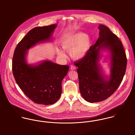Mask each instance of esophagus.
I'll return each mask as SVG.
<instances>
[{"label":"esophagus","instance_id":"34e87169","mask_svg":"<svg viewBox=\"0 0 135 135\" xmlns=\"http://www.w3.org/2000/svg\"><path fill=\"white\" fill-rule=\"evenodd\" d=\"M70 69H71V70H74L76 69V66H74V65H72L71 66V67H70Z\"/></svg>","mask_w":135,"mask_h":135}]
</instances>
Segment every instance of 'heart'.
Masks as SVG:
<instances>
[{
    "mask_svg": "<svg viewBox=\"0 0 135 135\" xmlns=\"http://www.w3.org/2000/svg\"><path fill=\"white\" fill-rule=\"evenodd\" d=\"M91 45V38L82 32L70 33L61 41L62 48L66 51H70L71 57L75 60L84 58L89 50ZM57 53L61 57H65V54L63 51L58 49Z\"/></svg>",
    "mask_w": 135,
    "mask_h": 135,
    "instance_id": "b5f03b06",
    "label": "heart"
}]
</instances>
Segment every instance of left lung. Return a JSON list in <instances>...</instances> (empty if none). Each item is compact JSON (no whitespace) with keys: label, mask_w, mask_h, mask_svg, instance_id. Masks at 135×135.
Wrapping results in <instances>:
<instances>
[{"label":"left lung","mask_w":135,"mask_h":135,"mask_svg":"<svg viewBox=\"0 0 135 135\" xmlns=\"http://www.w3.org/2000/svg\"><path fill=\"white\" fill-rule=\"evenodd\" d=\"M99 37L90 46L86 55L75 62L77 66L80 94L88 102L104 100L114 94L125 75L127 58L120 40L107 26L100 24ZM109 49L112 52L111 74L109 81L104 79L97 64L99 50Z\"/></svg>","instance_id":"obj_1"}]
</instances>
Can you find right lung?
<instances>
[{
    "label": "right lung",
    "mask_w": 135,
    "mask_h": 135,
    "mask_svg": "<svg viewBox=\"0 0 135 135\" xmlns=\"http://www.w3.org/2000/svg\"><path fill=\"white\" fill-rule=\"evenodd\" d=\"M56 27L52 24L31 30L18 43L12 58V72L17 84L26 96L39 104H52L59 99L62 81L69 66L49 61L35 66L28 65L25 60L26 51L39 42L49 39Z\"/></svg>",
    "instance_id": "right-lung-1"
}]
</instances>
